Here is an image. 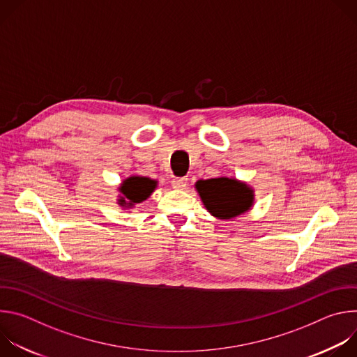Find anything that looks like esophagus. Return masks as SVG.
Returning <instances> with one entry per match:
<instances>
[{
  "label": "esophagus",
  "mask_w": 357,
  "mask_h": 357,
  "mask_svg": "<svg viewBox=\"0 0 357 357\" xmlns=\"http://www.w3.org/2000/svg\"><path fill=\"white\" fill-rule=\"evenodd\" d=\"M172 186L175 189H183L188 186V178H175L172 181Z\"/></svg>",
  "instance_id": "1"
}]
</instances>
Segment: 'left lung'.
<instances>
[{"label": "left lung", "mask_w": 357, "mask_h": 357, "mask_svg": "<svg viewBox=\"0 0 357 357\" xmlns=\"http://www.w3.org/2000/svg\"><path fill=\"white\" fill-rule=\"evenodd\" d=\"M196 189L206 209L216 218L231 219L250 209L252 190L230 178L197 181Z\"/></svg>", "instance_id": "left-lung-1"}]
</instances>
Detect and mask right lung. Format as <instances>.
<instances>
[{
	"mask_svg": "<svg viewBox=\"0 0 357 357\" xmlns=\"http://www.w3.org/2000/svg\"><path fill=\"white\" fill-rule=\"evenodd\" d=\"M155 181L144 176H131L126 179L120 188V192L123 193V196L120 197V203L127 206L141 203L155 189Z\"/></svg>",
	"mask_w": 357,
	"mask_h": 357,
	"instance_id": "right-lung-1",
	"label": "right lung"
}]
</instances>
